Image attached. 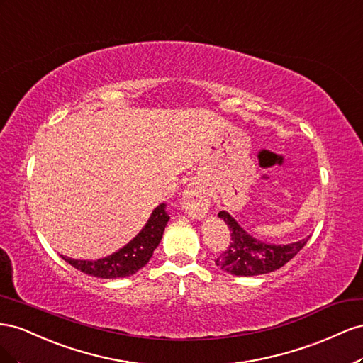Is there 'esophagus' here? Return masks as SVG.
<instances>
[{
  "mask_svg": "<svg viewBox=\"0 0 363 363\" xmlns=\"http://www.w3.org/2000/svg\"><path fill=\"white\" fill-rule=\"evenodd\" d=\"M210 196L202 184L193 181L182 196V208L191 219H203L210 210Z\"/></svg>",
  "mask_w": 363,
  "mask_h": 363,
  "instance_id": "34e87169",
  "label": "esophagus"
}]
</instances>
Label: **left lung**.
<instances>
[{"mask_svg": "<svg viewBox=\"0 0 363 363\" xmlns=\"http://www.w3.org/2000/svg\"><path fill=\"white\" fill-rule=\"evenodd\" d=\"M220 219L231 231V243L228 250L217 257L216 266L223 272L237 277H255L274 272L303 250L310 235L287 245H275L255 239L228 211L219 213Z\"/></svg>", "mask_w": 363, "mask_h": 363, "instance_id": "left-lung-1", "label": "left lung"}]
</instances>
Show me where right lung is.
I'll return each instance as SVG.
<instances>
[{"mask_svg": "<svg viewBox=\"0 0 363 363\" xmlns=\"http://www.w3.org/2000/svg\"><path fill=\"white\" fill-rule=\"evenodd\" d=\"M169 219L165 203H160L152 211L143 230L130 242L111 255L99 258V260H76V258L67 255L60 257L77 271L97 278L113 279L130 277L149 263L153 251L157 250L162 239Z\"/></svg>", "mask_w": 363, "mask_h": 363, "instance_id": "right-lung-1", "label": "right lung"}]
</instances>
